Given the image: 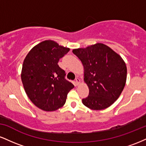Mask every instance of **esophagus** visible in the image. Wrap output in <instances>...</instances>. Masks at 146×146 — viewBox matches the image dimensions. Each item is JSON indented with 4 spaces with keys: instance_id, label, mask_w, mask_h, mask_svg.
I'll list each match as a JSON object with an SVG mask.
<instances>
[{
    "instance_id": "esophagus-1",
    "label": "esophagus",
    "mask_w": 146,
    "mask_h": 146,
    "mask_svg": "<svg viewBox=\"0 0 146 146\" xmlns=\"http://www.w3.org/2000/svg\"><path fill=\"white\" fill-rule=\"evenodd\" d=\"M80 80L78 78H77L76 79H75V86H78V85L80 84Z\"/></svg>"
}]
</instances>
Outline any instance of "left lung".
I'll return each instance as SVG.
<instances>
[{"instance_id":"1","label":"left lung","mask_w":146,"mask_h":146,"mask_svg":"<svg viewBox=\"0 0 146 146\" xmlns=\"http://www.w3.org/2000/svg\"><path fill=\"white\" fill-rule=\"evenodd\" d=\"M81 60L89 95L82 103L92 110H103L115 102L124 88L127 68L121 57L102 43L73 50Z\"/></svg>"}]
</instances>
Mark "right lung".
I'll return each mask as SVG.
<instances>
[{"label":"right lung","mask_w":146,"mask_h":146,"mask_svg":"<svg viewBox=\"0 0 146 146\" xmlns=\"http://www.w3.org/2000/svg\"><path fill=\"white\" fill-rule=\"evenodd\" d=\"M70 48L53 40H44L31 48L23 62L21 80L32 103L45 111L63 106L74 85L65 79V71L58 64Z\"/></svg>","instance_id":"obj_1"}]
</instances>
